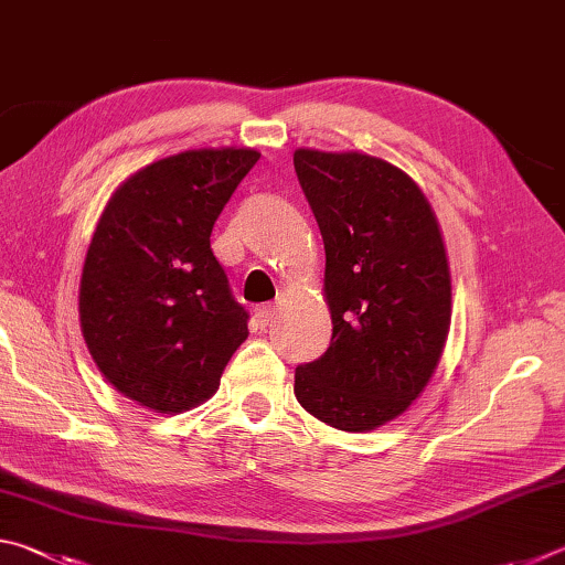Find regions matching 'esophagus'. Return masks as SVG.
<instances>
[{
	"label": "esophagus",
	"mask_w": 565,
	"mask_h": 565,
	"mask_svg": "<svg viewBox=\"0 0 565 565\" xmlns=\"http://www.w3.org/2000/svg\"><path fill=\"white\" fill-rule=\"evenodd\" d=\"M274 319V306H259V309H254V323L256 329H266Z\"/></svg>",
	"instance_id": "obj_1"
}]
</instances>
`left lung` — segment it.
<instances>
[{"label": "left lung", "mask_w": 565, "mask_h": 565, "mask_svg": "<svg viewBox=\"0 0 565 565\" xmlns=\"http://www.w3.org/2000/svg\"><path fill=\"white\" fill-rule=\"evenodd\" d=\"M321 228L331 343L294 374L299 404L341 431H371L411 406L451 327V274L431 204L404 171L359 151L296 149Z\"/></svg>", "instance_id": "left-lung-1"}]
</instances>
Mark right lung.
I'll list each match as a JSON object with an SVG mask.
<instances>
[{
    "label": "right lung",
    "mask_w": 565,
    "mask_h": 565,
    "mask_svg": "<svg viewBox=\"0 0 565 565\" xmlns=\"http://www.w3.org/2000/svg\"><path fill=\"white\" fill-rule=\"evenodd\" d=\"M259 157L194 149L154 161L114 191L92 236L79 286L84 341L104 379L157 414L212 396L248 333L212 228Z\"/></svg>",
    "instance_id": "obj_1"
}]
</instances>
